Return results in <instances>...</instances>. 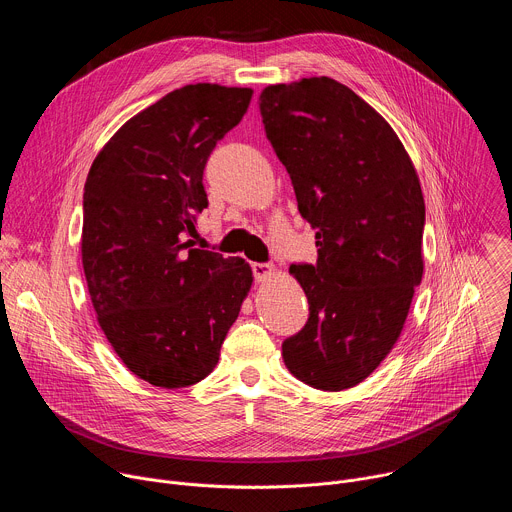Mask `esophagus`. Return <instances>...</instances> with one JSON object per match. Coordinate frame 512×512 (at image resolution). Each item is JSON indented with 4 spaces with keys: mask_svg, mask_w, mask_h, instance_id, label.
I'll list each match as a JSON object with an SVG mask.
<instances>
[{
    "mask_svg": "<svg viewBox=\"0 0 512 512\" xmlns=\"http://www.w3.org/2000/svg\"><path fill=\"white\" fill-rule=\"evenodd\" d=\"M253 275L257 281L271 279L275 275V267L269 263H253Z\"/></svg>",
    "mask_w": 512,
    "mask_h": 512,
    "instance_id": "34e87169",
    "label": "esophagus"
}]
</instances>
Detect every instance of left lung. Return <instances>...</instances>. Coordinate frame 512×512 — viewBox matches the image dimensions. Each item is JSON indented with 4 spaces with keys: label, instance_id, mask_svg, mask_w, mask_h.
<instances>
[{
    "label": "left lung",
    "instance_id": "obj_1",
    "mask_svg": "<svg viewBox=\"0 0 512 512\" xmlns=\"http://www.w3.org/2000/svg\"><path fill=\"white\" fill-rule=\"evenodd\" d=\"M259 109L318 247L316 265L289 267L310 318L283 362L314 389L344 391L391 352L421 283V184L393 127L330 77L269 85Z\"/></svg>",
    "mask_w": 512,
    "mask_h": 512
}]
</instances>
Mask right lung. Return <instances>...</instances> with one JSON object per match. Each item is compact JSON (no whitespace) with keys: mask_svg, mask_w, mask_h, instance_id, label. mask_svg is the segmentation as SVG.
I'll return each mask as SVG.
<instances>
[{"mask_svg":"<svg viewBox=\"0 0 512 512\" xmlns=\"http://www.w3.org/2000/svg\"><path fill=\"white\" fill-rule=\"evenodd\" d=\"M253 89L196 83L125 121L95 158L81 255L97 322L125 367L162 389L212 373L253 285L241 257L192 249L206 160Z\"/></svg>","mask_w":512,"mask_h":512,"instance_id":"right-lung-1","label":"right lung"}]
</instances>
